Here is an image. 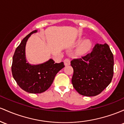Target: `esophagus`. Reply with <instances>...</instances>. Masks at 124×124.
Instances as JSON below:
<instances>
[{
  "label": "esophagus",
  "instance_id": "esophagus-1",
  "mask_svg": "<svg viewBox=\"0 0 124 124\" xmlns=\"http://www.w3.org/2000/svg\"><path fill=\"white\" fill-rule=\"evenodd\" d=\"M64 63L65 66H69V65L70 64V60L69 58H66L64 60Z\"/></svg>",
  "mask_w": 124,
  "mask_h": 124
}]
</instances>
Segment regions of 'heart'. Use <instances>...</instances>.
<instances>
[{"instance_id": "obj_1", "label": "heart", "mask_w": 124, "mask_h": 124, "mask_svg": "<svg viewBox=\"0 0 124 124\" xmlns=\"http://www.w3.org/2000/svg\"><path fill=\"white\" fill-rule=\"evenodd\" d=\"M81 40V39H80L78 40V42L80 43ZM91 47H92V43L91 41L89 40H85L78 46L76 51V54L78 55L85 54L90 50Z\"/></svg>"}]
</instances>
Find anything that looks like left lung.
<instances>
[{
  "label": "left lung",
  "mask_w": 124,
  "mask_h": 124,
  "mask_svg": "<svg viewBox=\"0 0 124 124\" xmlns=\"http://www.w3.org/2000/svg\"><path fill=\"white\" fill-rule=\"evenodd\" d=\"M74 73L71 82L79 94L93 97L108 85L114 74V56L109 46L97 44L90 53L71 62Z\"/></svg>",
  "instance_id": "left-lung-1"
}]
</instances>
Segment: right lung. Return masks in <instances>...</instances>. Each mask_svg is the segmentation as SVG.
Segmentation results:
<instances>
[{
  "mask_svg": "<svg viewBox=\"0 0 124 124\" xmlns=\"http://www.w3.org/2000/svg\"><path fill=\"white\" fill-rule=\"evenodd\" d=\"M37 30L31 31L22 40L16 48L13 57L12 72L13 77L22 90L33 94L43 93L52 84L55 75L62 68L64 62L55 63L50 59L38 65H31L27 62L25 55L26 42L31 34Z\"/></svg>",
  "mask_w": 124,
  "mask_h": 124,
  "instance_id": "add662e5",
  "label": "right lung"
}]
</instances>
